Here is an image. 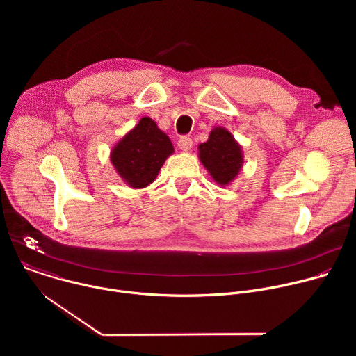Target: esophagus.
Here are the masks:
<instances>
[{
  "label": "esophagus",
  "instance_id": "obj_1",
  "mask_svg": "<svg viewBox=\"0 0 356 356\" xmlns=\"http://www.w3.org/2000/svg\"><path fill=\"white\" fill-rule=\"evenodd\" d=\"M177 146L180 147V150L188 152V150L191 149V146H193V140H191V138H188V136H181V138L179 139V142H177Z\"/></svg>",
  "mask_w": 356,
  "mask_h": 356
}]
</instances>
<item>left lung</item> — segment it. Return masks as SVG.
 I'll return each instance as SVG.
<instances>
[{
	"label": "left lung",
	"instance_id": "obj_1",
	"mask_svg": "<svg viewBox=\"0 0 356 356\" xmlns=\"http://www.w3.org/2000/svg\"><path fill=\"white\" fill-rule=\"evenodd\" d=\"M198 159L213 180L227 187L243 166L242 146L224 127H214L209 139L198 145Z\"/></svg>",
	"mask_w": 356,
	"mask_h": 356
}]
</instances>
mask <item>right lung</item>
I'll list each match as a JSON object with an SVG mask.
<instances>
[{
	"instance_id": "right-lung-1",
	"label": "right lung",
	"mask_w": 356,
	"mask_h": 356,
	"mask_svg": "<svg viewBox=\"0 0 356 356\" xmlns=\"http://www.w3.org/2000/svg\"><path fill=\"white\" fill-rule=\"evenodd\" d=\"M173 154L170 138L154 120L143 117L113 146L110 161L127 186L143 188L155 181Z\"/></svg>"
}]
</instances>
